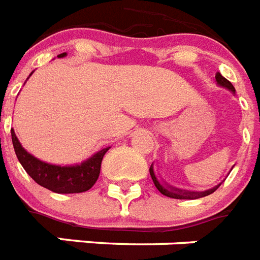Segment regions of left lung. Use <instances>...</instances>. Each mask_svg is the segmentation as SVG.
Masks as SVG:
<instances>
[{"mask_svg":"<svg viewBox=\"0 0 260 260\" xmlns=\"http://www.w3.org/2000/svg\"><path fill=\"white\" fill-rule=\"evenodd\" d=\"M216 82L219 83L220 86L223 87H227L228 90H231L232 92H235V87L232 86L231 82L230 80H227L225 78H223L220 74H216ZM149 172H150V176L151 178H153V182H154L155 188L158 189L159 192L162 193V194H165V196L168 197H172V199H180V200H190V199H199V197H204V196H208V194H211V193H213L216 190V189L219 188L220 184L217 186H215V188L209 189V190H205V192H185V190H180V189H174V188H169V186H164L161 182L157 180V177H155L154 172H153V166H150V169H149Z\"/></svg>","mask_w":260,"mask_h":260,"instance_id":"1","label":"left lung"}]
</instances>
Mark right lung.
<instances>
[{
    "mask_svg": "<svg viewBox=\"0 0 260 260\" xmlns=\"http://www.w3.org/2000/svg\"><path fill=\"white\" fill-rule=\"evenodd\" d=\"M64 53H60L59 57H64ZM32 75V74H30ZM12 142L18 161L25 169V172L39 184L55 193H82L94 186L96 182L103 155L110 147L102 149L91 158L84 161L80 165L75 166H57L43 162L32 154H29L21 146L20 141L12 128Z\"/></svg>",
    "mask_w": 260,
    "mask_h": 260,
    "instance_id": "1",
    "label": "right lung"
}]
</instances>
